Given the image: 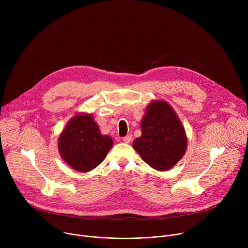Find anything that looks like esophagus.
<instances>
[{"label":"esophagus","instance_id":"34e87169","mask_svg":"<svg viewBox=\"0 0 248 248\" xmlns=\"http://www.w3.org/2000/svg\"><path fill=\"white\" fill-rule=\"evenodd\" d=\"M123 141L124 143H129L131 141V135H126V136L123 137Z\"/></svg>","mask_w":248,"mask_h":248}]
</instances>
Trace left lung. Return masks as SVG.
<instances>
[{"mask_svg":"<svg viewBox=\"0 0 248 248\" xmlns=\"http://www.w3.org/2000/svg\"><path fill=\"white\" fill-rule=\"evenodd\" d=\"M141 131L142 134L133 141L132 146L155 170H170L186 151L185 128L167 102L153 101L147 106Z\"/></svg>","mask_w":248,"mask_h":248,"instance_id":"1","label":"left lung"}]
</instances>
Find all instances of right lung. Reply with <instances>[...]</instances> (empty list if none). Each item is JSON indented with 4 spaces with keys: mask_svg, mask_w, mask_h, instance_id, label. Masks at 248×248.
Returning <instances> with one entry per match:
<instances>
[{
    "mask_svg": "<svg viewBox=\"0 0 248 248\" xmlns=\"http://www.w3.org/2000/svg\"><path fill=\"white\" fill-rule=\"evenodd\" d=\"M113 146L109 135H102L94 118L80 114L70 120L59 137V151L63 161L78 171L95 169Z\"/></svg>",
    "mask_w": 248,
    "mask_h": 248,
    "instance_id": "obj_1",
    "label": "right lung"
}]
</instances>
